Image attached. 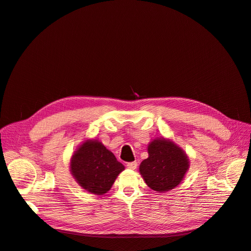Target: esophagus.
<instances>
[{
    "label": "esophagus",
    "mask_w": 251,
    "mask_h": 251,
    "mask_svg": "<svg viewBox=\"0 0 251 251\" xmlns=\"http://www.w3.org/2000/svg\"><path fill=\"white\" fill-rule=\"evenodd\" d=\"M137 166H138L137 162H131V163H127V164H126V167H127L128 169H131V170L137 169Z\"/></svg>",
    "instance_id": "esophagus-1"
}]
</instances>
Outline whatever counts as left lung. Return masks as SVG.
Masks as SVG:
<instances>
[{
  "instance_id": "obj_1",
  "label": "left lung",
  "mask_w": 251,
  "mask_h": 251,
  "mask_svg": "<svg viewBox=\"0 0 251 251\" xmlns=\"http://www.w3.org/2000/svg\"><path fill=\"white\" fill-rule=\"evenodd\" d=\"M147 151L148 157L140 164L139 172L150 188L166 193L182 182L189 169V158L181 147L162 137L153 139Z\"/></svg>"
}]
</instances>
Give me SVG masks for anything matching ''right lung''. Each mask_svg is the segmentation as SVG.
<instances>
[{
	"instance_id": "right-lung-1",
	"label": "right lung",
	"mask_w": 251,
	"mask_h": 251,
	"mask_svg": "<svg viewBox=\"0 0 251 251\" xmlns=\"http://www.w3.org/2000/svg\"><path fill=\"white\" fill-rule=\"evenodd\" d=\"M124 170L125 166L98 139L85 140L70 159V172L76 182L98 196L108 193Z\"/></svg>"
}]
</instances>
